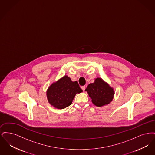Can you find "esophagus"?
Masks as SVG:
<instances>
[{
    "label": "esophagus",
    "instance_id": "esophagus-1",
    "mask_svg": "<svg viewBox=\"0 0 155 155\" xmlns=\"http://www.w3.org/2000/svg\"><path fill=\"white\" fill-rule=\"evenodd\" d=\"M81 89H82L83 91H84L85 89V86H82V87H81Z\"/></svg>",
    "mask_w": 155,
    "mask_h": 155
}]
</instances>
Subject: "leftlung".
Returning <instances> with one entry per match:
<instances>
[{
    "instance_id": "left-lung-1",
    "label": "left lung",
    "mask_w": 155,
    "mask_h": 155,
    "mask_svg": "<svg viewBox=\"0 0 155 155\" xmlns=\"http://www.w3.org/2000/svg\"><path fill=\"white\" fill-rule=\"evenodd\" d=\"M85 91L96 106L101 107L112 101L114 91L113 88L101 78H97L95 82L89 84Z\"/></svg>"
}]
</instances>
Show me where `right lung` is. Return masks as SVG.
<instances>
[{
  "mask_svg": "<svg viewBox=\"0 0 155 155\" xmlns=\"http://www.w3.org/2000/svg\"><path fill=\"white\" fill-rule=\"evenodd\" d=\"M82 92L77 81H73L65 75L53 83L46 92L49 103L58 109H63L71 104L77 94Z\"/></svg>",
  "mask_w": 155,
  "mask_h": 155,
  "instance_id": "1",
  "label": "right lung"
}]
</instances>
